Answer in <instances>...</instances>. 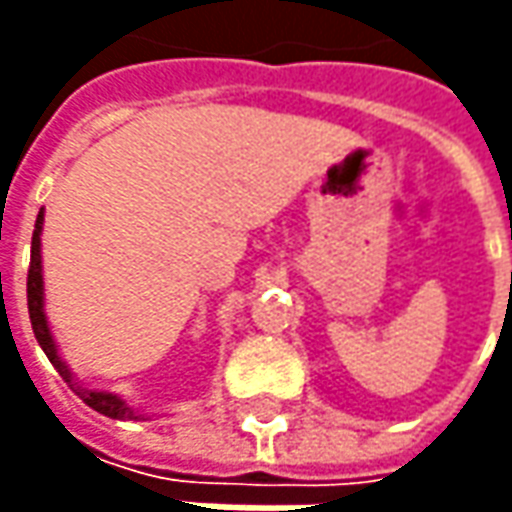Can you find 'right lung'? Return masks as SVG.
<instances>
[{
	"label": "right lung",
	"mask_w": 512,
	"mask_h": 512,
	"mask_svg": "<svg viewBox=\"0 0 512 512\" xmlns=\"http://www.w3.org/2000/svg\"><path fill=\"white\" fill-rule=\"evenodd\" d=\"M42 225H45V207L39 210L36 216V227H33V239H30V270H28V313H30V325H33V336L39 347L45 350V356L50 359V364L59 370V376L70 384V390L82 399V402L93 407L96 413L108 416V419H145V413L133 410L119 393H110V390H93L88 384H82L70 364L62 359L59 353V344L53 339V330H50L48 313H45V270H42Z\"/></svg>",
	"instance_id": "right-lung-1"
}]
</instances>
